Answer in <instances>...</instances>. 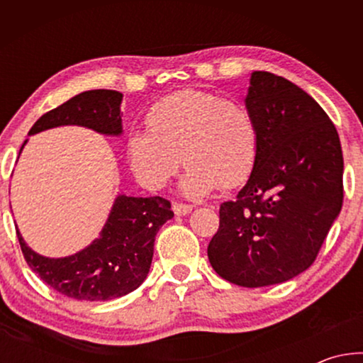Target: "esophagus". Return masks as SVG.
Returning <instances> with one entry per match:
<instances>
[{
	"label": "esophagus",
	"instance_id": "34e87169",
	"mask_svg": "<svg viewBox=\"0 0 363 363\" xmlns=\"http://www.w3.org/2000/svg\"><path fill=\"white\" fill-rule=\"evenodd\" d=\"M192 210H194V205L182 203V201H176V203H173V211L177 214V216H186V214H189Z\"/></svg>",
	"mask_w": 363,
	"mask_h": 363
}]
</instances>
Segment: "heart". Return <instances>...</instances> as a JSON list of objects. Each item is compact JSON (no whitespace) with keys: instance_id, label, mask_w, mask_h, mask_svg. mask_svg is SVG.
Returning <instances> with one entry per match:
<instances>
[{"instance_id":"b5f03b06","label":"heart","mask_w":363,"mask_h":363,"mask_svg":"<svg viewBox=\"0 0 363 363\" xmlns=\"http://www.w3.org/2000/svg\"><path fill=\"white\" fill-rule=\"evenodd\" d=\"M126 152L134 176L149 189L163 187L182 157V190L200 196L248 179L257 158V130L243 104L186 89L150 108L147 130L130 134Z\"/></svg>"}]
</instances>
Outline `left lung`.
Wrapping results in <instances>:
<instances>
[{"instance_id": "8db88e82", "label": "left lung", "mask_w": 363, "mask_h": 363, "mask_svg": "<svg viewBox=\"0 0 363 363\" xmlns=\"http://www.w3.org/2000/svg\"><path fill=\"white\" fill-rule=\"evenodd\" d=\"M247 108L257 158L248 182L219 208L208 259L219 277L257 288L286 281L315 261L342 206L340 136L312 97L269 72H253Z\"/></svg>"}]
</instances>
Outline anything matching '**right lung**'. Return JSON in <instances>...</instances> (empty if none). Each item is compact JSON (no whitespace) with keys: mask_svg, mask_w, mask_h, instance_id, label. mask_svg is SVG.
Listing matches in <instances>:
<instances>
[{"mask_svg":"<svg viewBox=\"0 0 363 363\" xmlns=\"http://www.w3.org/2000/svg\"><path fill=\"white\" fill-rule=\"evenodd\" d=\"M121 99L118 91H86L40 116L28 134L54 126L82 125L118 136ZM173 216L169 200L163 196L120 195L101 237L79 253L60 259L36 255L19 230L16 232L27 264L45 284L73 299L108 301L134 291L145 280L157 232Z\"/></svg>","mask_w":363,"mask_h":363,"instance_id":"obj_1","label":"right lung"}]
</instances>
